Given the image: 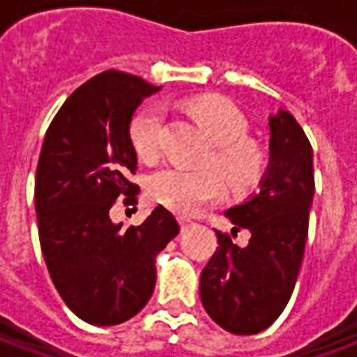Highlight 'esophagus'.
Returning <instances> with one entry per match:
<instances>
[{
	"label": "esophagus",
	"mask_w": 357,
	"mask_h": 357,
	"mask_svg": "<svg viewBox=\"0 0 357 357\" xmlns=\"http://www.w3.org/2000/svg\"><path fill=\"white\" fill-rule=\"evenodd\" d=\"M189 222H187V220H179V227H181V231H187V229H189Z\"/></svg>",
	"instance_id": "1"
}]
</instances>
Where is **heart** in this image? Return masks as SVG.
Returning a JSON list of instances; mask_svg holds the SVG:
<instances>
[{
  "mask_svg": "<svg viewBox=\"0 0 357 357\" xmlns=\"http://www.w3.org/2000/svg\"><path fill=\"white\" fill-rule=\"evenodd\" d=\"M202 132L216 145L210 156L233 187H248L260 178L264 156L252 141L245 139L247 118L231 101L216 95H197L183 102ZM130 141L139 158L155 160L162 145V110L145 107L130 122ZM224 191V179L214 168L185 170L170 166L149 179L147 195L155 204L179 216H195Z\"/></svg>",
  "mask_w": 357,
  "mask_h": 357,
  "instance_id": "b5f03b06",
  "label": "heart"
}]
</instances>
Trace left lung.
I'll return each instance as SVG.
<instances>
[{
    "label": "left lung",
    "mask_w": 357,
    "mask_h": 357,
    "mask_svg": "<svg viewBox=\"0 0 357 357\" xmlns=\"http://www.w3.org/2000/svg\"><path fill=\"white\" fill-rule=\"evenodd\" d=\"M269 166L260 191L225 216L251 231L245 249L216 229L218 248L201 273L206 314L233 335H256L281 315L294 291L314 199L312 145L291 112L269 116Z\"/></svg>",
    "instance_id": "8db88e82"
}]
</instances>
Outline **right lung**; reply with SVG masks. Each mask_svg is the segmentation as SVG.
<instances>
[{
	"label": "right lung",
	"instance_id": "obj_1",
	"mask_svg": "<svg viewBox=\"0 0 357 357\" xmlns=\"http://www.w3.org/2000/svg\"><path fill=\"white\" fill-rule=\"evenodd\" d=\"M158 89L139 76L105 70L63 102L45 132L34 191L40 245L61 298L91 325L139 314L155 291L156 255L179 233L164 206L128 229L109 216L116 199L137 204L130 122Z\"/></svg>",
	"mask_w": 357,
	"mask_h": 357
}]
</instances>
